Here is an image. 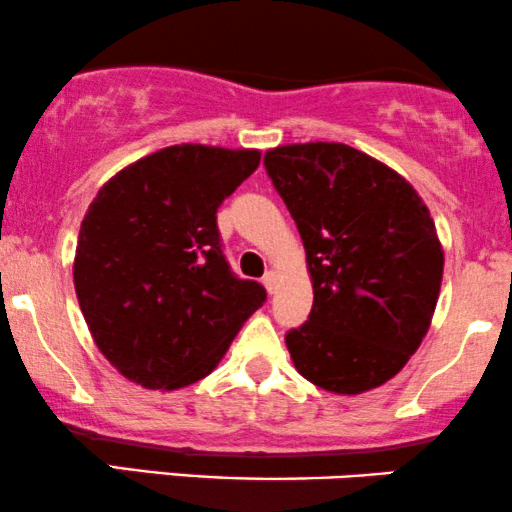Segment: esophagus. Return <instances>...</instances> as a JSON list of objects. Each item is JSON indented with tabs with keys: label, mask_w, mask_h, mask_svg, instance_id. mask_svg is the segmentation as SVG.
<instances>
[{
	"label": "esophagus",
	"mask_w": 512,
	"mask_h": 512,
	"mask_svg": "<svg viewBox=\"0 0 512 512\" xmlns=\"http://www.w3.org/2000/svg\"><path fill=\"white\" fill-rule=\"evenodd\" d=\"M276 281H279V276H276V272H267V274H264V279H262L264 288H267L269 293L276 291Z\"/></svg>",
	"instance_id": "1"
}]
</instances>
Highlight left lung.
I'll list each match as a JSON object with an SVG mask.
<instances>
[{
    "label": "left lung",
    "mask_w": 512,
    "mask_h": 512,
    "mask_svg": "<svg viewBox=\"0 0 512 512\" xmlns=\"http://www.w3.org/2000/svg\"><path fill=\"white\" fill-rule=\"evenodd\" d=\"M264 166L303 238L315 303L286 334L319 389L355 396L396 377L441 291L434 219L403 176L343 143L274 147Z\"/></svg>",
    "instance_id": "left-lung-1"
}]
</instances>
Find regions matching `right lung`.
Wrapping results in <instances>:
<instances>
[{"mask_svg": "<svg viewBox=\"0 0 512 512\" xmlns=\"http://www.w3.org/2000/svg\"><path fill=\"white\" fill-rule=\"evenodd\" d=\"M260 166L257 150L171 145L107 181L78 233L73 283L97 348L145 389L207 377L257 307L217 226L221 202Z\"/></svg>", "mask_w": 512, "mask_h": 512, "instance_id": "obj_1", "label": "right lung"}]
</instances>
